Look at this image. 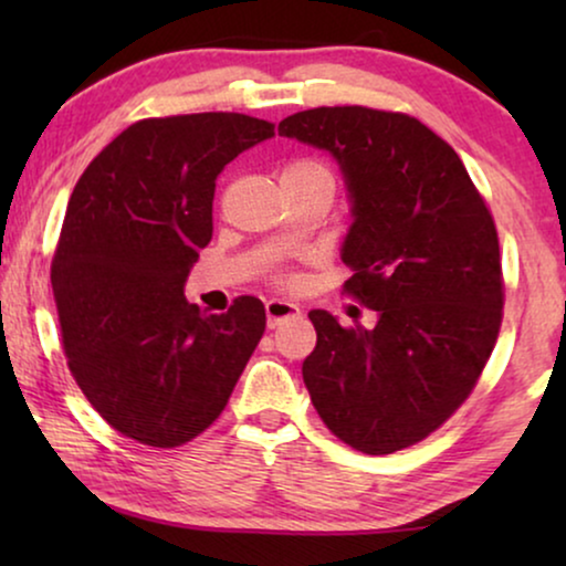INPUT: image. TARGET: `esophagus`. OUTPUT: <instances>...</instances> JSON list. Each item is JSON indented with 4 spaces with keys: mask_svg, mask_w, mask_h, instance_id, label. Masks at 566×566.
I'll return each mask as SVG.
<instances>
[{
    "mask_svg": "<svg viewBox=\"0 0 566 566\" xmlns=\"http://www.w3.org/2000/svg\"><path fill=\"white\" fill-rule=\"evenodd\" d=\"M265 314H268V327H277L283 319H293V316H298L301 308L285 298H270L265 304Z\"/></svg>",
    "mask_w": 566,
    "mask_h": 566,
    "instance_id": "34e87169",
    "label": "esophagus"
}]
</instances>
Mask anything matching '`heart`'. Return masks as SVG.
Instances as JSON below:
<instances>
[{
    "instance_id": "1",
    "label": "heart",
    "mask_w": 566,
    "mask_h": 566,
    "mask_svg": "<svg viewBox=\"0 0 566 566\" xmlns=\"http://www.w3.org/2000/svg\"><path fill=\"white\" fill-rule=\"evenodd\" d=\"M314 172H327V167L316 159H296L283 169V175H314Z\"/></svg>"
}]
</instances>
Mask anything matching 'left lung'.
<instances>
[{
	"instance_id": "obj_1",
	"label": "left lung",
	"mask_w": 566,
	"mask_h": 566,
	"mask_svg": "<svg viewBox=\"0 0 566 566\" xmlns=\"http://www.w3.org/2000/svg\"><path fill=\"white\" fill-rule=\"evenodd\" d=\"M277 134L337 161L353 219L339 250L355 270L345 291L378 314L374 329H345L324 308L308 312V397L355 451H401L461 407L497 343V229L459 154L417 118L314 107Z\"/></svg>"
}]
</instances>
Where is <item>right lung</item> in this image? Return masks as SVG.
Here are the masks:
<instances>
[{
    "label": "right lung",
    "mask_w": 566,
    "mask_h": 566,
    "mask_svg": "<svg viewBox=\"0 0 566 566\" xmlns=\"http://www.w3.org/2000/svg\"><path fill=\"white\" fill-rule=\"evenodd\" d=\"M273 136V123L242 113L138 120L69 198L51 265L69 368L126 438L175 448L200 436L265 332L260 298L206 314L182 291L211 242L216 177Z\"/></svg>",
    "instance_id": "obj_1"
}]
</instances>
